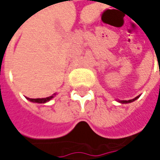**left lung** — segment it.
Listing matches in <instances>:
<instances>
[{
    "instance_id": "left-lung-1",
    "label": "left lung",
    "mask_w": 160,
    "mask_h": 160,
    "mask_svg": "<svg viewBox=\"0 0 160 160\" xmlns=\"http://www.w3.org/2000/svg\"><path fill=\"white\" fill-rule=\"evenodd\" d=\"M138 97H137V98H135V99H129V100H121L120 102H121V103H129V102H132V101H134V100L138 99Z\"/></svg>"
}]
</instances>
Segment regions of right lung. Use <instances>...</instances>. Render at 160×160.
<instances>
[{
	"label": "right lung",
	"mask_w": 160,
	"mask_h": 160,
	"mask_svg": "<svg viewBox=\"0 0 160 160\" xmlns=\"http://www.w3.org/2000/svg\"><path fill=\"white\" fill-rule=\"evenodd\" d=\"M55 94H53L52 96H50V97H48V98H43V99H30V98H28V99L30 100V101H32V102H37V103H44V102H47V101H49L50 99H52L53 98V96H54Z\"/></svg>",
	"instance_id": "right-lung-1"
}]
</instances>
